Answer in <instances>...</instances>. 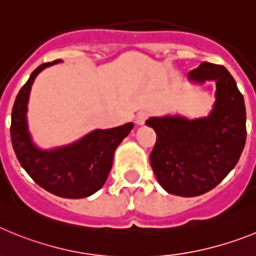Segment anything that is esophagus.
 <instances>
[{"mask_svg": "<svg viewBox=\"0 0 256 256\" xmlns=\"http://www.w3.org/2000/svg\"><path fill=\"white\" fill-rule=\"evenodd\" d=\"M148 112H140L138 114H137V116H136V123L138 124V126H142V124L144 123V120L148 119Z\"/></svg>", "mask_w": 256, "mask_h": 256, "instance_id": "obj_1", "label": "esophagus"}]
</instances>
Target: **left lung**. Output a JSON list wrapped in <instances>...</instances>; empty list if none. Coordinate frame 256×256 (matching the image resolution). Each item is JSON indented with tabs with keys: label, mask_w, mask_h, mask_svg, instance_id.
<instances>
[{
	"label": "left lung",
	"mask_w": 256,
	"mask_h": 256,
	"mask_svg": "<svg viewBox=\"0 0 256 256\" xmlns=\"http://www.w3.org/2000/svg\"><path fill=\"white\" fill-rule=\"evenodd\" d=\"M194 84L216 83V101L208 116H151L156 132L151 168L172 195L194 198L218 186L236 166L246 141V110L234 76L222 65L201 62L188 73Z\"/></svg>",
	"instance_id": "obj_1"
}]
</instances>
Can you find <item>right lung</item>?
<instances>
[{
    "label": "right lung",
    "instance_id": "add662e5",
    "mask_svg": "<svg viewBox=\"0 0 256 256\" xmlns=\"http://www.w3.org/2000/svg\"><path fill=\"white\" fill-rule=\"evenodd\" d=\"M60 61L40 65L19 91L11 112V142L22 166L42 188L60 198H83L104 186L112 170L115 150L134 124L94 130L78 141L60 148H38L28 130L29 94L38 74Z\"/></svg>",
    "mask_w": 256,
    "mask_h": 256
}]
</instances>
